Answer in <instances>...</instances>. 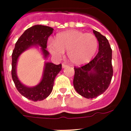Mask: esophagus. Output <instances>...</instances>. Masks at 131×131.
<instances>
[{"mask_svg": "<svg viewBox=\"0 0 131 131\" xmlns=\"http://www.w3.org/2000/svg\"><path fill=\"white\" fill-rule=\"evenodd\" d=\"M62 68H67V67H68V65H66V63H62Z\"/></svg>", "mask_w": 131, "mask_h": 131, "instance_id": "1", "label": "esophagus"}]
</instances>
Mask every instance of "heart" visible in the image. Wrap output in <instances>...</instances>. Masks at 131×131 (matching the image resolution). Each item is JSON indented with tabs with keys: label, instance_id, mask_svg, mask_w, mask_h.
I'll return each mask as SVG.
<instances>
[{
	"label": "heart",
	"instance_id": "b5f03b06",
	"mask_svg": "<svg viewBox=\"0 0 131 131\" xmlns=\"http://www.w3.org/2000/svg\"><path fill=\"white\" fill-rule=\"evenodd\" d=\"M98 40L94 35L78 30H69L58 35L56 41L50 40L48 49L54 56L62 58L68 50L69 62L75 66L89 63L98 48Z\"/></svg>",
	"mask_w": 131,
	"mask_h": 131
}]
</instances>
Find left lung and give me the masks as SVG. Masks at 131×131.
<instances>
[{"mask_svg": "<svg viewBox=\"0 0 131 131\" xmlns=\"http://www.w3.org/2000/svg\"><path fill=\"white\" fill-rule=\"evenodd\" d=\"M98 41V52L87 64L75 68L73 86L80 95L86 98H96L105 92L113 76L112 50L108 40L93 30Z\"/></svg>", "mask_w": 131, "mask_h": 131, "instance_id": "1", "label": "left lung"}]
</instances>
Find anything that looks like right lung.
I'll list each match as a JSON object with an SVG mask.
<instances>
[{
	"label": "right lung",
	"mask_w": 131,
	"mask_h": 131,
	"mask_svg": "<svg viewBox=\"0 0 131 131\" xmlns=\"http://www.w3.org/2000/svg\"><path fill=\"white\" fill-rule=\"evenodd\" d=\"M53 30L54 29L50 27L42 25H35L28 28L17 40L12 55V77L16 89L21 95L34 102L43 100L50 94L54 79L62 70L61 64L55 65L47 62L50 54L46 50L47 40L53 33ZM33 47L40 49L45 61L41 81L35 86L29 87L23 84L19 80L17 74V65L22 53Z\"/></svg>",
	"instance_id": "add662e5"
}]
</instances>
